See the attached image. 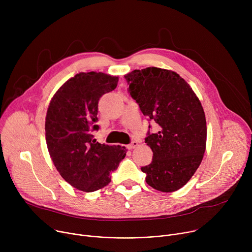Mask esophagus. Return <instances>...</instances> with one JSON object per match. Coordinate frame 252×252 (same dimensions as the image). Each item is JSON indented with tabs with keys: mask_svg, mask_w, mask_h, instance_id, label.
Masks as SVG:
<instances>
[{
	"mask_svg": "<svg viewBox=\"0 0 252 252\" xmlns=\"http://www.w3.org/2000/svg\"><path fill=\"white\" fill-rule=\"evenodd\" d=\"M137 146H138L137 141H132L131 143H129V145L126 146V148H127V150H132V149H135Z\"/></svg>",
	"mask_w": 252,
	"mask_h": 252,
	"instance_id": "obj_1",
	"label": "esophagus"
}]
</instances>
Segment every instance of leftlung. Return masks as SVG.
<instances>
[{"mask_svg": "<svg viewBox=\"0 0 252 252\" xmlns=\"http://www.w3.org/2000/svg\"><path fill=\"white\" fill-rule=\"evenodd\" d=\"M125 78L141 113L159 126L157 133L149 129L146 137L154 153L152 162L141 167L147 184L162 192L182 189L205 152L206 121L198 97L172 70L151 66L134 69Z\"/></svg>", "mask_w": 252, "mask_h": 252, "instance_id": "1", "label": "left lung"}]
</instances>
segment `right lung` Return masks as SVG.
<instances>
[{"mask_svg": "<svg viewBox=\"0 0 252 252\" xmlns=\"http://www.w3.org/2000/svg\"><path fill=\"white\" fill-rule=\"evenodd\" d=\"M119 78L80 73L66 81L53 96L46 117V140L52 160L66 183L93 192L111 183V173L125 158L126 150L94 138L100 96L115 90Z\"/></svg>", "mask_w": 252, "mask_h": 252, "instance_id": "add662e5", "label": "right lung"}]
</instances>
